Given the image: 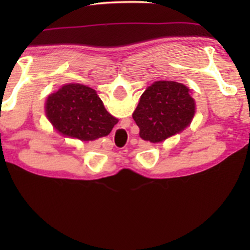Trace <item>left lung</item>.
Segmentation results:
<instances>
[{
	"label": "left lung",
	"mask_w": 250,
	"mask_h": 250,
	"mask_svg": "<svg viewBox=\"0 0 250 250\" xmlns=\"http://www.w3.org/2000/svg\"><path fill=\"white\" fill-rule=\"evenodd\" d=\"M194 110V100L186 85L158 81L141 95L133 119L145 141L158 143L188 127Z\"/></svg>",
	"instance_id": "8db88e82"
}]
</instances>
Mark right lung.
<instances>
[{
    "mask_svg": "<svg viewBox=\"0 0 250 250\" xmlns=\"http://www.w3.org/2000/svg\"><path fill=\"white\" fill-rule=\"evenodd\" d=\"M45 109L54 128L82 141L108 135L118 123L105 110L97 92L81 84L63 85L47 98Z\"/></svg>",
    "mask_w": 250,
    "mask_h": 250,
    "instance_id": "1",
    "label": "right lung"
}]
</instances>
